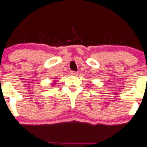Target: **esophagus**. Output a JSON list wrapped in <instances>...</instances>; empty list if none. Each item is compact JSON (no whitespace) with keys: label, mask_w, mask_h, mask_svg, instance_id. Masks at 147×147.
<instances>
[{"label":"esophagus","mask_w":147,"mask_h":147,"mask_svg":"<svg viewBox=\"0 0 147 147\" xmlns=\"http://www.w3.org/2000/svg\"><path fill=\"white\" fill-rule=\"evenodd\" d=\"M70 74L71 75H77V74H78V72L74 71H71Z\"/></svg>","instance_id":"1"}]
</instances>
